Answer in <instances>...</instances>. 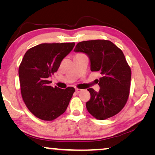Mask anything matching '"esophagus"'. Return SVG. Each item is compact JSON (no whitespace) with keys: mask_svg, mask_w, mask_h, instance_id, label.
I'll return each mask as SVG.
<instances>
[{"mask_svg":"<svg viewBox=\"0 0 155 155\" xmlns=\"http://www.w3.org/2000/svg\"><path fill=\"white\" fill-rule=\"evenodd\" d=\"M75 91H76V92L79 93V92H81V91H82L83 90H81V89H78V88H76Z\"/></svg>","mask_w":155,"mask_h":155,"instance_id":"1","label":"esophagus"}]
</instances>
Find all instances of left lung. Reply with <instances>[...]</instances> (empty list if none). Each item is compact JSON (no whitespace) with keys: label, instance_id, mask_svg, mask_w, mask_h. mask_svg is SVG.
Listing matches in <instances>:
<instances>
[{"label":"left lung","instance_id":"left-lung-1","mask_svg":"<svg viewBox=\"0 0 155 155\" xmlns=\"http://www.w3.org/2000/svg\"><path fill=\"white\" fill-rule=\"evenodd\" d=\"M75 52L85 53L90 59L91 71L100 72L98 92L89 88L91 98L86 103L88 112L95 118L104 120L124 108L130 93L131 70L122 50L104 40L78 42Z\"/></svg>","mask_w":155,"mask_h":155}]
</instances>
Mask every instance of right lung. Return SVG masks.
Instances as JSON below:
<instances>
[{"instance_id":"1","label":"right lung","mask_w":155,"mask_h":155,"mask_svg":"<svg viewBox=\"0 0 155 155\" xmlns=\"http://www.w3.org/2000/svg\"><path fill=\"white\" fill-rule=\"evenodd\" d=\"M75 45L74 42L41 44L26 52L19 66L21 94L28 109L39 119L52 121L65 111L75 91L50 85L49 78Z\"/></svg>"}]
</instances>
